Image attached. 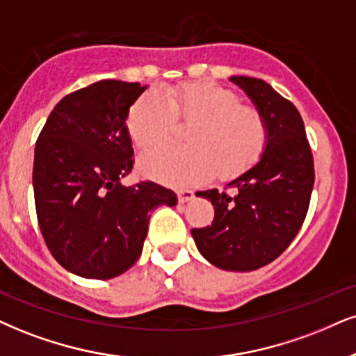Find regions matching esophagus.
Instances as JSON below:
<instances>
[{"mask_svg": "<svg viewBox=\"0 0 356 356\" xmlns=\"http://www.w3.org/2000/svg\"><path fill=\"white\" fill-rule=\"evenodd\" d=\"M177 196H178L179 203H186V201L195 198V193H193L191 190H186V188H183V190H178Z\"/></svg>", "mask_w": 356, "mask_h": 356, "instance_id": "esophagus-1", "label": "esophagus"}]
</instances>
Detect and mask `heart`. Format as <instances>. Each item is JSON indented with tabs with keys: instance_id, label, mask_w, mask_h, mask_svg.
<instances>
[{
	"instance_id": "1",
	"label": "heart",
	"mask_w": 356,
	"mask_h": 356,
	"mask_svg": "<svg viewBox=\"0 0 356 356\" xmlns=\"http://www.w3.org/2000/svg\"><path fill=\"white\" fill-rule=\"evenodd\" d=\"M175 122L193 124L185 137L190 147L161 145L140 158L147 177L175 186L204 181L214 171L234 177L256 163L269 137L264 113L216 84L168 87L160 95L147 92L131 104L125 125L131 143L145 150L163 142Z\"/></svg>"
}]
</instances>
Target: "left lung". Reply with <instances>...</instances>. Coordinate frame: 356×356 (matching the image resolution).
I'll return each mask as SVG.
<instances>
[{"mask_svg": "<svg viewBox=\"0 0 356 356\" xmlns=\"http://www.w3.org/2000/svg\"><path fill=\"white\" fill-rule=\"evenodd\" d=\"M264 113L269 137L261 160L227 185L196 195L211 200V226L191 229L200 252L226 270H256L277 259L304 225L315 181L304 120L291 100L261 79L232 76Z\"/></svg>", "mask_w": 356, "mask_h": 356, "instance_id": "obj_1", "label": "left lung"}]
</instances>
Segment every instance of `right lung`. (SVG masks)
I'll use <instances>...</instances> for the list:
<instances>
[{
	"label": "right lung",
	"instance_id": "obj_1",
	"mask_svg": "<svg viewBox=\"0 0 356 356\" xmlns=\"http://www.w3.org/2000/svg\"><path fill=\"white\" fill-rule=\"evenodd\" d=\"M145 90L115 79L71 92L56 105L34 150V203L52 257L86 279H112L137 262L150 211L177 195L153 181L124 186L134 168L130 105Z\"/></svg>",
	"mask_w": 356,
	"mask_h": 356
}]
</instances>
